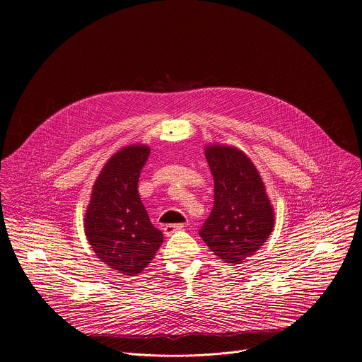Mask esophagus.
<instances>
[{
    "label": "esophagus",
    "mask_w": 362,
    "mask_h": 362,
    "mask_svg": "<svg viewBox=\"0 0 362 362\" xmlns=\"http://www.w3.org/2000/svg\"><path fill=\"white\" fill-rule=\"evenodd\" d=\"M185 228V225L183 223H175V225H165L163 226V233L166 235V236H170L172 233H175V232H177V230H182Z\"/></svg>",
    "instance_id": "obj_1"
}]
</instances>
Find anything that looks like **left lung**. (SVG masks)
I'll return each instance as SVG.
<instances>
[{
    "instance_id": "obj_1",
    "label": "left lung",
    "mask_w": 362,
    "mask_h": 362,
    "mask_svg": "<svg viewBox=\"0 0 362 362\" xmlns=\"http://www.w3.org/2000/svg\"><path fill=\"white\" fill-rule=\"evenodd\" d=\"M215 182L214 209L200 238L226 264H242L268 240L275 215L265 185L246 154L225 144L204 147Z\"/></svg>"
}]
</instances>
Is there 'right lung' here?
Here are the masks:
<instances>
[{"label":"right lung","instance_id":"right-lung-1","mask_svg":"<svg viewBox=\"0 0 362 362\" xmlns=\"http://www.w3.org/2000/svg\"><path fill=\"white\" fill-rule=\"evenodd\" d=\"M150 147L120 148L101 169L84 216V230L97 257L120 274H140L163 243L140 200L137 183Z\"/></svg>","mask_w":362,"mask_h":362}]
</instances>
